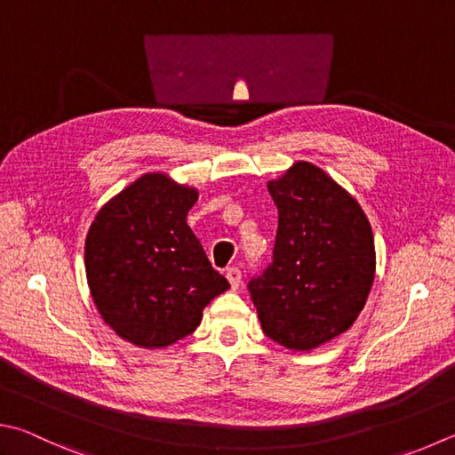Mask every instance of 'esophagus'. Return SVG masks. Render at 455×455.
<instances>
[{
	"mask_svg": "<svg viewBox=\"0 0 455 455\" xmlns=\"http://www.w3.org/2000/svg\"><path fill=\"white\" fill-rule=\"evenodd\" d=\"M225 276H227L228 284H230V288H233V291H236V288L241 286V270H238L236 267H230V268H227Z\"/></svg>",
	"mask_w": 455,
	"mask_h": 455,
	"instance_id": "obj_1",
	"label": "esophagus"
}]
</instances>
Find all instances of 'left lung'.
<instances>
[{"label": "left lung", "instance_id": "obj_1", "mask_svg": "<svg viewBox=\"0 0 455 455\" xmlns=\"http://www.w3.org/2000/svg\"><path fill=\"white\" fill-rule=\"evenodd\" d=\"M278 209L275 259L249 284L262 332L310 352L346 332L376 276L370 220L356 196L308 161L268 180Z\"/></svg>", "mask_w": 455, "mask_h": 455}]
</instances>
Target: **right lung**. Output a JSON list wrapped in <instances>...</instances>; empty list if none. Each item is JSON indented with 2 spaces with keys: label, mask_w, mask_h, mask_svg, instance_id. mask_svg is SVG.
<instances>
[{
  "label": "right lung",
  "mask_w": 455,
  "mask_h": 455,
  "mask_svg": "<svg viewBox=\"0 0 455 455\" xmlns=\"http://www.w3.org/2000/svg\"><path fill=\"white\" fill-rule=\"evenodd\" d=\"M199 188L145 172L107 201L85 238L91 299L107 326L139 348H167L193 334L203 310L228 291L187 214Z\"/></svg>",
  "instance_id": "add662e5"
}]
</instances>
